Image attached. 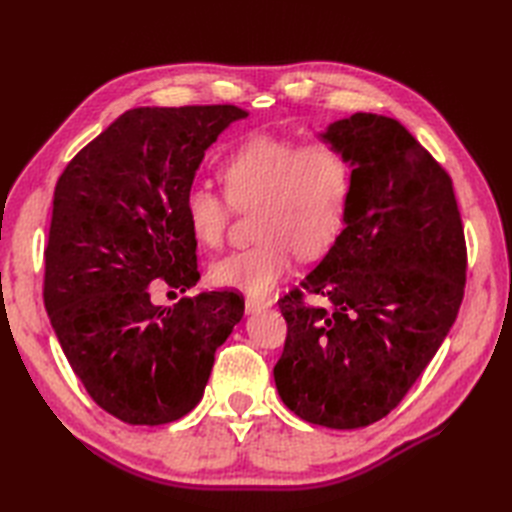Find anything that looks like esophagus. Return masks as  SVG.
<instances>
[{
    "label": "esophagus",
    "instance_id": "1",
    "mask_svg": "<svg viewBox=\"0 0 512 512\" xmlns=\"http://www.w3.org/2000/svg\"><path fill=\"white\" fill-rule=\"evenodd\" d=\"M271 305H273V299H252V297H247V301H245L247 312H260V309L271 307Z\"/></svg>",
    "mask_w": 512,
    "mask_h": 512
}]
</instances>
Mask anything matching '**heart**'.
Listing matches in <instances>:
<instances>
[{
  "label": "heart",
  "mask_w": 512,
  "mask_h": 512,
  "mask_svg": "<svg viewBox=\"0 0 512 512\" xmlns=\"http://www.w3.org/2000/svg\"><path fill=\"white\" fill-rule=\"evenodd\" d=\"M224 194L194 183L183 194V218L194 241L218 250L232 209L252 213L258 237L250 247L215 260L218 286L265 297L290 269L292 258H316L342 235L352 196V162L327 138L252 134L220 164Z\"/></svg>",
  "instance_id": "1"
}]
</instances>
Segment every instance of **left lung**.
I'll return each mask as SVG.
<instances>
[{
	"instance_id": "obj_1",
	"label": "left lung",
	"mask_w": 512,
	"mask_h": 512,
	"mask_svg": "<svg viewBox=\"0 0 512 512\" xmlns=\"http://www.w3.org/2000/svg\"><path fill=\"white\" fill-rule=\"evenodd\" d=\"M322 138L354 166L346 228L277 301L288 333L273 376L303 421L356 429L397 408L442 346L468 252L451 175L397 119L354 113ZM305 291L332 309L309 306Z\"/></svg>"
}]
</instances>
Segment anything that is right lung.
<instances>
[{
  "label": "right lung",
  "mask_w": 512,
  "mask_h": 512,
  "mask_svg": "<svg viewBox=\"0 0 512 512\" xmlns=\"http://www.w3.org/2000/svg\"><path fill=\"white\" fill-rule=\"evenodd\" d=\"M235 104L141 106L115 119L57 179L44 250V307L96 404L130 425H164L203 397L218 350L243 318L235 292L173 307L151 288L198 282L183 194Z\"/></svg>",
  "instance_id": "add662e5"
}]
</instances>
